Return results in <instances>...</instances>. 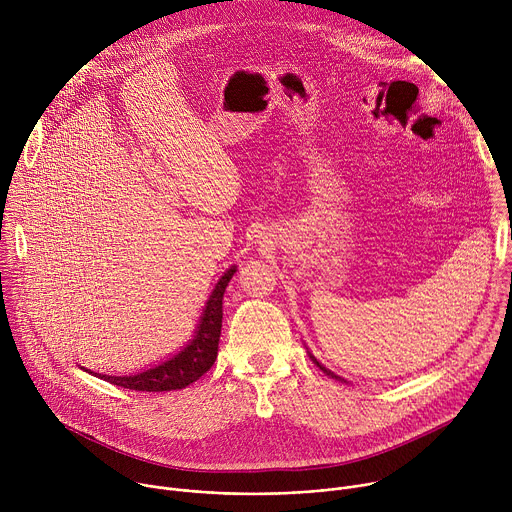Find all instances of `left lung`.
<instances>
[{"label": "left lung", "instance_id": "obj_1", "mask_svg": "<svg viewBox=\"0 0 512 512\" xmlns=\"http://www.w3.org/2000/svg\"><path fill=\"white\" fill-rule=\"evenodd\" d=\"M308 356H310V358H312V362H314V364H316V367H318V369H320V371H322V373H324V375H328V377H330V379H334V381H340V383H348V381H346V379H342V377H338V375H336V373H332V371H330V369H326V367H324V364H322V362H320V360H318V358H316V356H314V354H312V352H310V350H308Z\"/></svg>", "mask_w": 512, "mask_h": 512}]
</instances>
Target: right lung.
<instances>
[{
    "mask_svg": "<svg viewBox=\"0 0 512 512\" xmlns=\"http://www.w3.org/2000/svg\"><path fill=\"white\" fill-rule=\"evenodd\" d=\"M235 271H237V265H231L221 275V279L216 281L214 289L210 291V296L202 308L194 336L174 356L154 364L150 369H141L129 375H103L85 367L81 369H85L87 373L111 385L131 389V391H148V393L176 391L198 381L216 360L218 340H221V328H223V296Z\"/></svg>",
    "mask_w": 512,
    "mask_h": 512,
    "instance_id": "right-lung-1",
    "label": "right lung"
}]
</instances>
